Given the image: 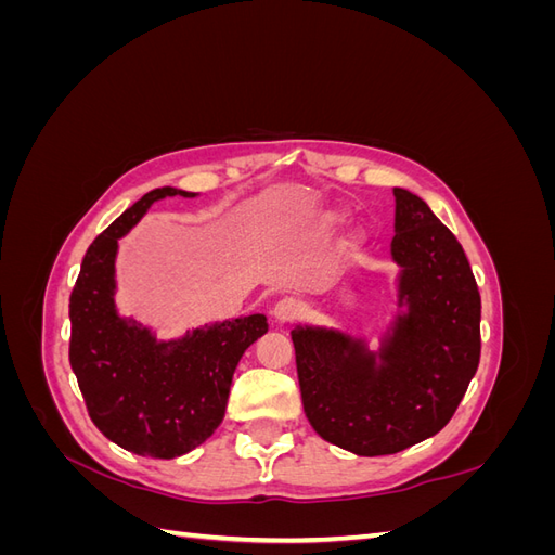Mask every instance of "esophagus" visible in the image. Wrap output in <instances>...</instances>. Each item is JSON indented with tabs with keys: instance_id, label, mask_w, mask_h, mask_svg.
<instances>
[{
	"instance_id": "1",
	"label": "esophagus",
	"mask_w": 555,
	"mask_h": 555,
	"mask_svg": "<svg viewBox=\"0 0 555 555\" xmlns=\"http://www.w3.org/2000/svg\"><path fill=\"white\" fill-rule=\"evenodd\" d=\"M298 314H300V304H298L294 296L280 298L278 304H275V308H273V317H275V322H280V324L294 322Z\"/></svg>"
}]
</instances>
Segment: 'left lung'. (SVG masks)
<instances>
[{
    "mask_svg": "<svg viewBox=\"0 0 555 555\" xmlns=\"http://www.w3.org/2000/svg\"><path fill=\"white\" fill-rule=\"evenodd\" d=\"M396 326L379 354L333 328L296 326L300 398L312 428L359 456L398 453L440 433L475 377L481 298L456 236L424 198L393 188Z\"/></svg>",
    "mask_w": 555,
    "mask_h": 555,
    "instance_id": "1",
    "label": "left lung"
}]
</instances>
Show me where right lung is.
I'll return each instance as SVG.
<instances>
[{
  "label": "right lung",
  "mask_w": 555,
  "mask_h": 555,
  "mask_svg": "<svg viewBox=\"0 0 555 555\" xmlns=\"http://www.w3.org/2000/svg\"><path fill=\"white\" fill-rule=\"evenodd\" d=\"M176 188L147 192L99 233L80 263L69 298V361L94 426L139 456L176 459L222 424L231 377L245 349L268 331L263 314L194 328L159 343L115 310L117 241Z\"/></svg>",
  "instance_id": "right-lung-1"
}]
</instances>
